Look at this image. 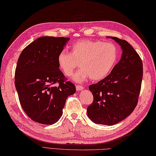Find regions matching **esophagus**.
I'll return each instance as SVG.
<instances>
[{
  "instance_id": "esophagus-1",
  "label": "esophagus",
  "mask_w": 156,
  "mask_h": 156,
  "mask_svg": "<svg viewBox=\"0 0 156 156\" xmlns=\"http://www.w3.org/2000/svg\"><path fill=\"white\" fill-rule=\"evenodd\" d=\"M76 90H77V91H80V90H82V89H84V87L81 85H77L76 87Z\"/></svg>"
}]
</instances>
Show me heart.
<instances>
[{
    "mask_svg": "<svg viewBox=\"0 0 156 156\" xmlns=\"http://www.w3.org/2000/svg\"><path fill=\"white\" fill-rule=\"evenodd\" d=\"M117 58V48L112 43L81 39L72 44L70 53L66 50L59 52L57 62L59 69L67 76L73 74L80 63L81 68L73 76V80L80 83L88 78L92 80L105 78Z\"/></svg>",
    "mask_w": 156,
    "mask_h": 156,
    "instance_id": "obj_1",
    "label": "heart"
}]
</instances>
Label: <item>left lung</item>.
<instances>
[{
    "mask_svg": "<svg viewBox=\"0 0 156 156\" xmlns=\"http://www.w3.org/2000/svg\"><path fill=\"white\" fill-rule=\"evenodd\" d=\"M121 46V58L107 77L89 86L93 102L87 115L94 123L113 125L131 114L137 104L143 77V64L132 45L116 37Z\"/></svg>",
    "mask_w": 156,
    "mask_h": 156,
    "instance_id": "1",
    "label": "left lung"
}]
</instances>
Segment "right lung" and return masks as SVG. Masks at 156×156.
Listing matches in <instances>:
<instances>
[{"label":"right lung","instance_id":"obj_1","mask_svg":"<svg viewBox=\"0 0 156 156\" xmlns=\"http://www.w3.org/2000/svg\"><path fill=\"white\" fill-rule=\"evenodd\" d=\"M69 37L45 36L28 45L20 54L15 84L22 108L39 123L51 125L63 113L66 99L76 92L74 84L59 69L57 57ZM58 83V86L54 84Z\"/></svg>","mask_w":156,"mask_h":156}]
</instances>
